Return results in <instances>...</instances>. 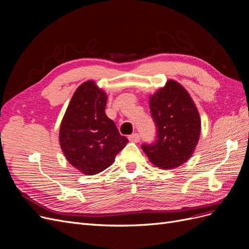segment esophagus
<instances>
[{
  "label": "esophagus",
  "instance_id": "esophagus-1",
  "mask_svg": "<svg viewBox=\"0 0 249 249\" xmlns=\"http://www.w3.org/2000/svg\"><path fill=\"white\" fill-rule=\"evenodd\" d=\"M129 140H130V141H132V142H139V141H140V136H139V134H137V133H134V134L130 135V136H129Z\"/></svg>",
  "mask_w": 249,
  "mask_h": 249
}]
</instances>
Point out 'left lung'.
<instances>
[{
  "instance_id": "1",
  "label": "left lung",
  "mask_w": 249,
  "mask_h": 249,
  "mask_svg": "<svg viewBox=\"0 0 249 249\" xmlns=\"http://www.w3.org/2000/svg\"><path fill=\"white\" fill-rule=\"evenodd\" d=\"M150 114L157 139L142 144L143 152L157 167L176 168L189 160L200 135V117L190 94L179 83L166 85L149 96Z\"/></svg>"
}]
</instances>
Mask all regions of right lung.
<instances>
[{"instance_id": "1", "label": "right lung", "mask_w": 249, "mask_h": 249, "mask_svg": "<svg viewBox=\"0 0 249 249\" xmlns=\"http://www.w3.org/2000/svg\"><path fill=\"white\" fill-rule=\"evenodd\" d=\"M107 94L87 81L74 91L60 124L59 142L72 166L87 176L108 168L129 142L106 113Z\"/></svg>"}]
</instances>
